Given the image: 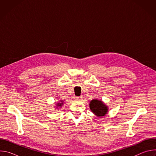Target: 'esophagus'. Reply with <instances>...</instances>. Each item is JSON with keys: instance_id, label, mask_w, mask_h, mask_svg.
<instances>
[{"instance_id": "obj_1", "label": "esophagus", "mask_w": 156, "mask_h": 156, "mask_svg": "<svg viewBox=\"0 0 156 156\" xmlns=\"http://www.w3.org/2000/svg\"><path fill=\"white\" fill-rule=\"evenodd\" d=\"M81 99V97H76L75 98V100L76 101H80Z\"/></svg>"}]
</instances>
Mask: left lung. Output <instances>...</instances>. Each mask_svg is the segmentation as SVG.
Returning a JSON list of instances; mask_svg holds the SVG:
<instances>
[{
  "mask_svg": "<svg viewBox=\"0 0 156 156\" xmlns=\"http://www.w3.org/2000/svg\"><path fill=\"white\" fill-rule=\"evenodd\" d=\"M90 108L98 117L105 116L108 114V107L102 101L94 99L90 102Z\"/></svg>",
  "mask_w": 156,
  "mask_h": 156,
  "instance_id": "obj_1",
  "label": "left lung"
}]
</instances>
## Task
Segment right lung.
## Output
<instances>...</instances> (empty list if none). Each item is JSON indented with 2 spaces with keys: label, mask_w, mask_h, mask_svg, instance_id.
Returning <instances> with one entry per match:
<instances>
[{
  "label": "right lung",
  "mask_w": 156,
  "mask_h": 156,
  "mask_svg": "<svg viewBox=\"0 0 156 156\" xmlns=\"http://www.w3.org/2000/svg\"><path fill=\"white\" fill-rule=\"evenodd\" d=\"M56 105V108H60L62 107V106L63 105V100H60V101H58V102H57V104H55ZM59 108H58V107Z\"/></svg>",
  "instance_id": "right-lung-1"
}]
</instances>
